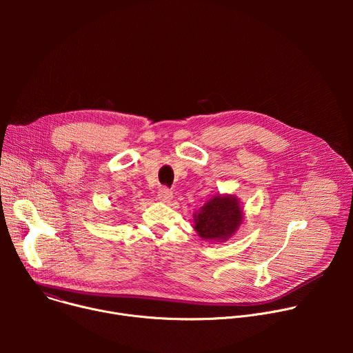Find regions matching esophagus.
<instances>
[{
  "label": "esophagus",
  "instance_id": "34e87169",
  "mask_svg": "<svg viewBox=\"0 0 353 353\" xmlns=\"http://www.w3.org/2000/svg\"><path fill=\"white\" fill-rule=\"evenodd\" d=\"M158 198H159V201H162V203H169V201L173 198V192L168 187H162L158 191Z\"/></svg>",
  "mask_w": 353,
  "mask_h": 353
}]
</instances>
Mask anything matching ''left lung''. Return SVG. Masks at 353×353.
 I'll return each instance as SVG.
<instances>
[{"instance_id":"left-lung-1","label":"left lung","mask_w":353,"mask_h":353,"mask_svg":"<svg viewBox=\"0 0 353 353\" xmlns=\"http://www.w3.org/2000/svg\"><path fill=\"white\" fill-rule=\"evenodd\" d=\"M243 222V208L233 194L215 195L194 214V229L203 240L221 241L230 239Z\"/></svg>"}]
</instances>
